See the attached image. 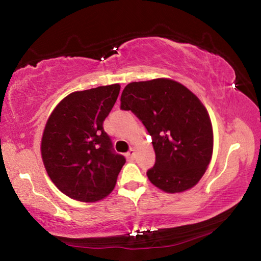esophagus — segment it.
<instances>
[{
    "label": "esophagus",
    "instance_id": "obj_1",
    "mask_svg": "<svg viewBox=\"0 0 261 261\" xmlns=\"http://www.w3.org/2000/svg\"><path fill=\"white\" fill-rule=\"evenodd\" d=\"M134 154H135V149L130 148L129 152L125 153V156H126L127 160H132V159H134Z\"/></svg>",
    "mask_w": 261,
    "mask_h": 261
}]
</instances>
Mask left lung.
Here are the masks:
<instances>
[{"label": "left lung", "mask_w": 261, "mask_h": 261, "mask_svg": "<svg viewBox=\"0 0 261 261\" xmlns=\"http://www.w3.org/2000/svg\"><path fill=\"white\" fill-rule=\"evenodd\" d=\"M121 109L131 110L152 137L155 163L151 182L166 192H182L202 177L213 152L208 113L191 91L171 79L130 83Z\"/></svg>", "instance_id": "obj_1"}]
</instances>
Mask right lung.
Returning <instances> with one entry per match:
<instances>
[{
	"label": "right lung",
	"mask_w": 261,
	"mask_h": 261,
	"mask_svg": "<svg viewBox=\"0 0 261 261\" xmlns=\"http://www.w3.org/2000/svg\"><path fill=\"white\" fill-rule=\"evenodd\" d=\"M118 84L73 92L48 118L41 140L43 165L60 191L93 202L113 191L125 158L114 151L103 121L116 102Z\"/></svg>",
	"instance_id": "right-lung-1"
}]
</instances>
